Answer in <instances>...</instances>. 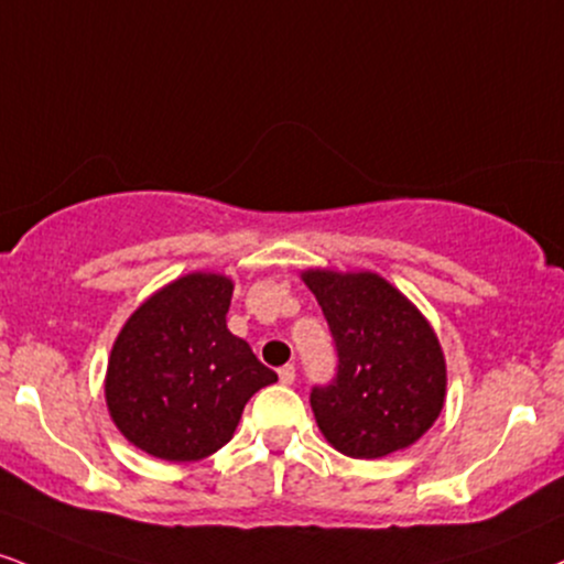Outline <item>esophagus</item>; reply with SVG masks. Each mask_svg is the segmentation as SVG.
<instances>
[{
  "instance_id": "34e87169",
  "label": "esophagus",
  "mask_w": 564,
  "mask_h": 564,
  "mask_svg": "<svg viewBox=\"0 0 564 564\" xmlns=\"http://www.w3.org/2000/svg\"><path fill=\"white\" fill-rule=\"evenodd\" d=\"M278 378H281L283 386H291V383H294V378H296V368H294V365H283V368L278 370Z\"/></svg>"
}]
</instances>
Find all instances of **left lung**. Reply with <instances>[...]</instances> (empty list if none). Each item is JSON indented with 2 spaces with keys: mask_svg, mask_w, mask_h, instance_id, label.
Instances as JSON below:
<instances>
[{
  "mask_svg": "<svg viewBox=\"0 0 564 564\" xmlns=\"http://www.w3.org/2000/svg\"><path fill=\"white\" fill-rule=\"evenodd\" d=\"M302 281L338 351L334 383L310 393L325 441L355 459L415 444L446 402V359L429 317L370 270L307 268Z\"/></svg>",
  "mask_w": 564,
  "mask_h": 564,
  "instance_id": "left-lung-1",
  "label": "left lung"
}]
</instances>
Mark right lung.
Segmentation results:
<instances>
[{
    "mask_svg": "<svg viewBox=\"0 0 564 564\" xmlns=\"http://www.w3.org/2000/svg\"><path fill=\"white\" fill-rule=\"evenodd\" d=\"M234 281L186 273L131 312L107 359L115 429L165 463H196L234 438L243 404L278 376L226 325Z\"/></svg>",
    "mask_w": 564,
    "mask_h": 564,
    "instance_id": "obj_1",
    "label": "right lung"
}]
</instances>
